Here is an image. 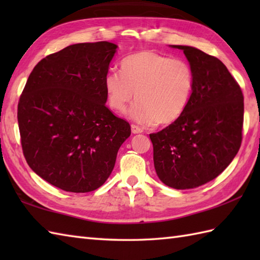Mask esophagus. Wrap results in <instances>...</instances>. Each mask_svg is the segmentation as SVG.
<instances>
[{
  "label": "esophagus",
  "instance_id": "esophagus-1",
  "mask_svg": "<svg viewBox=\"0 0 260 260\" xmlns=\"http://www.w3.org/2000/svg\"><path fill=\"white\" fill-rule=\"evenodd\" d=\"M132 133L141 134V133H143V128H141V127H139L137 125H132Z\"/></svg>",
  "mask_w": 260,
  "mask_h": 260
}]
</instances>
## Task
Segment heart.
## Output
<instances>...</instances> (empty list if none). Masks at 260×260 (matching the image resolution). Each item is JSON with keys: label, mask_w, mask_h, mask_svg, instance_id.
Wrapping results in <instances>:
<instances>
[{"label": "heart", "mask_w": 260, "mask_h": 260, "mask_svg": "<svg viewBox=\"0 0 260 260\" xmlns=\"http://www.w3.org/2000/svg\"><path fill=\"white\" fill-rule=\"evenodd\" d=\"M120 74L108 73L104 86L107 103L118 113L136 102L129 117L143 125H168L183 113L193 89V71L181 59L143 50L120 62Z\"/></svg>", "instance_id": "b5f03b06"}]
</instances>
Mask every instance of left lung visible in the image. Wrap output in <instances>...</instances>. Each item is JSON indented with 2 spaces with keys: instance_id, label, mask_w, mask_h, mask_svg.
Segmentation results:
<instances>
[{
  "instance_id": "obj_1",
  "label": "left lung",
  "mask_w": 260,
  "mask_h": 260,
  "mask_svg": "<svg viewBox=\"0 0 260 260\" xmlns=\"http://www.w3.org/2000/svg\"><path fill=\"white\" fill-rule=\"evenodd\" d=\"M183 51L193 71V89L183 113L150 134L158 179L178 190L194 189L222 173L242 140L244 96L218 58L189 46Z\"/></svg>"
}]
</instances>
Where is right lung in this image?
Returning a JSON list of instances; mask_svg holds the SVG:
<instances>
[{"instance_id":"right-lung-1","label":"right lung","mask_w":260,"mask_h":260,"mask_svg":"<svg viewBox=\"0 0 260 260\" xmlns=\"http://www.w3.org/2000/svg\"><path fill=\"white\" fill-rule=\"evenodd\" d=\"M117 46L76 43L33 68L18 105L26 163L48 183L85 193L102 186L131 126L106 107L104 80Z\"/></svg>"}]
</instances>
